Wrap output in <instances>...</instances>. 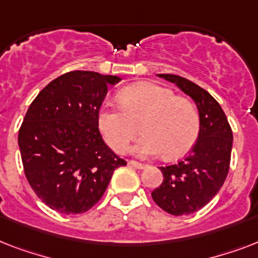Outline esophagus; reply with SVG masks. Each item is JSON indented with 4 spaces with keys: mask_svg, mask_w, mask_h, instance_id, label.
<instances>
[{
    "mask_svg": "<svg viewBox=\"0 0 258 258\" xmlns=\"http://www.w3.org/2000/svg\"><path fill=\"white\" fill-rule=\"evenodd\" d=\"M128 166H131V167H134V169H146V165H143V163H139V162H135V161H130L128 162Z\"/></svg>",
    "mask_w": 258,
    "mask_h": 258,
    "instance_id": "obj_1",
    "label": "esophagus"
}]
</instances>
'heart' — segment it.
Masks as SVG:
<instances>
[{
  "label": "heart",
  "instance_id": "1",
  "mask_svg": "<svg viewBox=\"0 0 258 258\" xmlns=\"http://www.w3.org/2000/svg\"><path fill=\"white\" fill-rule=\"evenodd\" d=\"M120 108L103 105L97 112V127L116 153H125L138 135L141 123L145 137L134 146L137 157L161 154L176 159L187 154L200 134V115L192 103L175 96L171 89L155 83H137L117 93Z\"/></svg>",
  "mask_w": 258,
  "mask_h": 258
}]
</instances>
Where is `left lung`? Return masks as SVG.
<instances>
[{
	"label": "left lung",
	"instance_id": "left-lung-1",
	"mask_svg": "<svg viewBox=\"0 0 258 258\" xmlns=\"http://www.w3.org/2000/svg\"><path fill=\"white\" fill-rule=\"evenodd\" d=\"M196 103L200 115L198 141L183 161L159 167L163 182L151 192L154 202L172 216H186L208 205L228 176L232 128L214 97L196 83L176 75L159 74Z\"/></svg>",
	"mask_w": 258,
	"mask_h": 258
}]
</instances>
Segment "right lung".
Instances as JSON below:
<instances>
[{"label":"right lung","instance_id":"right-lung-1","mask_svg":"<svg viewBox=\"0 0 258 258\" xmlns=\"http://www.w3.org/2000/svg\"><path fill=\"white\" fill-rule=\"evenodd\" d=\"M119 76L92 71L68 72L38 93L18 133L26 179L40 200L64 214L97 204L113 171L125 166L105 145L97 112Z\"/></svg>","mask_w":258,"mask_h":258}]
</instances>
